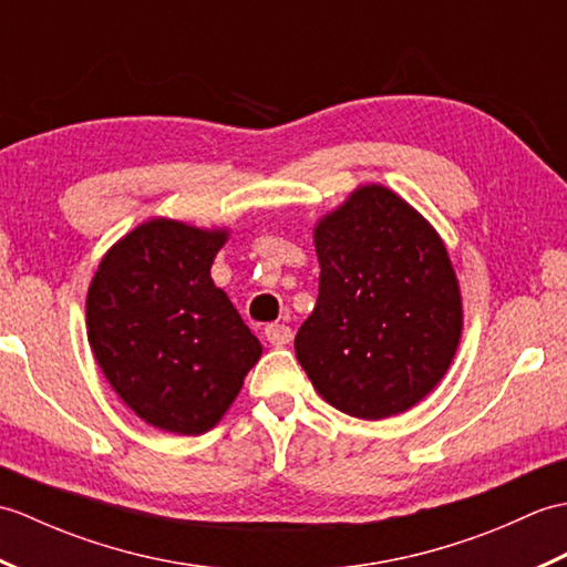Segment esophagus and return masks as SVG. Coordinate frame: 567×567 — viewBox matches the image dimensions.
<instances>
[{
    "mask_svg": "<svg viewBox=\"0 0 567 567\" xmlns=\"http://www.w3.org/2000/svg\"><path fill=\"white\" fill-rule=\"evenodd\" d=\"M265 339H268L270 346L280 348V346L292 343L295 333H292L290 327H287L285 321H275V323H268V327H265Z\"/></svg>",
    "mask_w": 567,
    "mask_h": 567,
    "instance_id": "1",
    "label": "esophagus"
}]
</instances>
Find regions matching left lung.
Segmentation results:
<instances>
[{"label":"left lung","instance_id":"1","mask_svg":"<svg viewBox=\"0 0 567 567\" xmlns=\"http://www.w3.org/2000/svg\"><path fill=\"white\" fill-rule=\"evenodd\" d=\"M319 297L295 351L315 390L358 419L419 404L449 372L463 297L449 250L394 189L355 187L315 226Z\"/></svg>","mask_w":567,"mask_h":567}]
</instances>
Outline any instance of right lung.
I'll return each mask as SVG.
<instances>
[{"label": "right lung", "instance_id": "obj_1", "mask_svg": "<svg viewBox=\"0 0 567 567\" xmlns=\"http://www.w3.org/2000/svg\"><path fill=\"white\" fill-rule=\"evenodd\" d=\"M226 226L167 216L131 228L104 252L87 290V341L106 382L146 424L199 436L234 404L262 355L212 280Z\"/></svg>", "mask_w": 567, "mask_h": 567}]
</instances>
